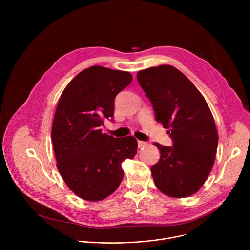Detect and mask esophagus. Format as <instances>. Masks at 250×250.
I'll list each match as a JSON object with an SVG mask.
<instances>
[{
    "mask_svg": "<svg viewBox=\"0 0 250 250\" xmlns=\"http://www.w3.org/2000/svg\"><path fill=\"white\" fill-rule=\"evenodd\" d=\"M137 144H138V147H139V148H141V147H145V146L147 145L146 141H141V140H138V141H137Z\"/></svg>",
    "mask_w": 250,
    "mask_h": 250,
    "instance_id": "34e87169",
    "label": "esophagus"
}]
</instances>
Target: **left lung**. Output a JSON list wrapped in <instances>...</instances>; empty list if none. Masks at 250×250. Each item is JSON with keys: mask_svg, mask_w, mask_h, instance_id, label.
<instances>
[{"mask_svg": "<svg viewBox=\"0 0 250 250\" xmlns=\"http://www.w3.org/2000/svg\"><path fill=\"white\" fill-rule=\"evenodd\" d=\"M136 77L153 105L156 121L173 140V146L154 142L160 151L159 161L151 167L154 183L169 197L192 196L206 182L218 148L219 135L208 105L173 66L147 68Z\"/></svg>", "mask_w": 250, "mask_h": 250, "instance_id": "8db88e82", "label": "left lung"}]
</instances>
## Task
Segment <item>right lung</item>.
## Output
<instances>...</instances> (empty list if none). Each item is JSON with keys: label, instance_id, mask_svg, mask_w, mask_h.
I'll return each instance as SVG.
<instances>
[{"label": "right lung", "instance_id": "obj_1", "mask_svg": "<svg viewBox=\"0 0 250 250\" xmlns=\"http://www.w3.org/2000/svg\"><path fill=\"white\" fill-rule=\"evenodd\" d=\"M131 81L125 71L92 66L61 94L51 128L57 169L83 200L96 202L113 194L124 178L123 161L137 152L133 136L116 138L101 129L105 119L114 117L116 96Z\"/></svg>", "mask_w": 250, "mask_h": 250}]
</instances>
